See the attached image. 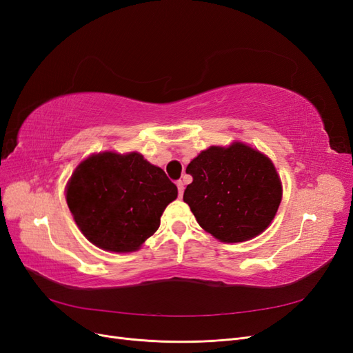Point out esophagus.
I'll return each mask as SVG.
<instances>
[{
    "mask_svg": "<svg viewBox=\"0 0 353 353\" xmlns=\"http://www.w3.org/2000/svg\"><path fill=\"white\" fill-rule=\"evenodd\" d=\"M176 187H178V196L183 197V194H184V183H183V181H178Z\"/></svg>",
    "mask_w": 353,
    "mask_h": 353,
    "instance_id": "esophagus-1",
    "label": "esophagus"
}]
</instances>
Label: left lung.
I'll return each instance as SVG.
<instances>
[{"label":"left lung","instance_id":"left-lung-1","mask_svg":"<svg viewBox=\"0 0 353 353\" xmlns=\"http://www.w3.org/2000/svg\"><path fill=\"white\" fill-rule=\"evenodd\" d=\"M193 183L184 201L199 225L223 243H240L270 227L283 187L270 157L243 143L212 145L187 166Z\"/></svg>","mask_w":353,"mask_h":353}]
</instances>
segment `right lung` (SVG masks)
<instances>
[{
  "label": "right lung",
  "instance_id": "1",
  "mask_svg": "<svg viewBox=\"0 0 353 353\" xmlns=\"http://www.w3.org/2000/svg\"><path fill=\"white\" fill-rule=\"evenodd\" d=\"M176 196V185L163 169L135 152L90 156L74 169L66 187L68 206L83 236L116 253L140 249Z\"/></svg>",
  "mask_w": 353,
  "mask_h": 353
}]
</instances>
